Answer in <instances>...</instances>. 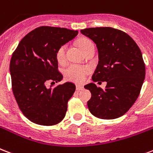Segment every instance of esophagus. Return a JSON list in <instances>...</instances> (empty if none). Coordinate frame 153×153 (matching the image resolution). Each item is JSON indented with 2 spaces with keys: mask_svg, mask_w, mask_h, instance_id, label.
Segmentation results:
<instances>
[{
  "mask_svg": "<svg viewBox=\"0 0 153 153\" xmlns=\"http://www.w3.org/2000/svg\"><path fill=\"white\" fill-rule=\"evenodd\" d=\"M83 89V87L82 85H76V90L77 91H80V90Z\"/></svg>",
  "mask_w": 153,
  "mask_h": 153,
  "instance_id": "34e87169",
  "label": "esophagus"
}]
</instances>
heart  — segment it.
I'll use <instances>...</instances> for the list:
<instances>
[{
    "label": "heart",
    "mask_w": 153,
    "mask_h": 153,
    "mask_svg": "<svg viewBox=\"0 0 153 153\" xmlns=\"http://www.w3.org/2000/svg\"><path fill=\"white\" fill-rule=\"evenodd\" d=\"M78 45L82 51L85 53L88 51L94 43L87 38H81L78 40ZM56 59L59 63H62L66 60V45L59 46L56 51ZM90 69L87 66H80L76 64H71L64 70V76L69 81L74 82H81L85 79L87 74L89 73Z\"/></svg>",
    "instance_id": "1"
}]
</instances>
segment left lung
<instances>
[{"mask_svg":"<svg viewBox=\"0 0 153 153\" xmlns=\"http://www.w3.org/2000/svg\"><path fill=\"white\" fill-rule=\"evenodd\" d=\"M81 33L96 44L99 64L91 79L107 82L105 89L95 83L85 86L91 93L87 106L92 115L113 120L128 111L137 100L145 78V64L135 41L111 27L87 28Z\"/></svg>","mask_w":153,"mask_h":153,"instance_id":"left-lung-1","label":"left lung"}]
</instances>
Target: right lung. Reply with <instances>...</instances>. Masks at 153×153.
I'll use <instances>...</instances> for the list:
<instances>
[{"instance_id":"right-lung-1","label":"right lung","mask_w":153,"mask_h":153,"mask_svg":"<svg viewBox=\"0 0 153 153\" xmlns=\"http://www.w3.org/2000/svg\"><path fill=\"white\" fill-rule=\"evenodd\" d=\"M77 30L40 26L26 34L12 54L9 71L12 90L20 110L31 122L52 126L60 123L67 111V102L75 91V85L61 81L56 51L72 40Z\"/></svg>"}]
</instances>
